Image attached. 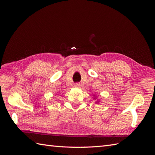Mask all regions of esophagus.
Returning a JSON list of instances; mask_svg holds the SVG:
<instances>
[{"label":"esophagus","mask_w":155,"mask_h":155,"mask_svg":"<svg viewBox=\"0 0 155 155\" xmlns=\"http://www.w3.org/2000/svg\"><path fill=\"white\" fill-rule=\"evenodd\" d=\"M81 85H80V84H78V83L75 84V85H74V87H75V88H81Z\"/></svg>","instance_id":"34e87169"}]
</instances>
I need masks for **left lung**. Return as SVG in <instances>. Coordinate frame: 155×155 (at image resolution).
Segmentation results:
<instances>
[{
	"instance_id": "8db88e82",
	"label": "left lung",
	"mask_w": 155,
	"mask_h": 155,
	"mask_svg": "<svg viewBox=\"0 0 155 155\" xmlns=\"http://www.w3.org/2000/svg\"><path fill=\"white\" fill-rule=\"evenodd\" d=\"M93 99H94V100H96V96H94ZM99 103H100V100H97L96 101V104H99Z\"/></svg>"
}]
</instances>
